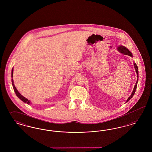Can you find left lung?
I'll return each instance as SVG.
<instances>
[{"instance_id": "obj_1", "label": "left lung", "mask_w": 152, "mask_h": 152, "mask_svg": "<svg viewBox=\"0 0 152 152\" xmlns=\"http://www.w3.org/2000/svg\"><path fill=\"white\" fill-rule=\"evenodd\" d=\"M117 50L119 51L120 53H123V55H128L130 57H133V55L132 53V52L128 50V49L127 48H126L125 47L123 46V45H119L118 47H117ZM133 64H134V68H135V70H136V72L137 73V81H136V83L134 86V87L133 88V91L132 93V94L130 95V96L128 97V99H127V100L126 101V102H128L129 101V100H130L132 97L133 96V95L135 94L136 92V88H137V86L138 81V69L137 65L136 64V63H133Z\"/></svg>"}]
</instances>
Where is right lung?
Returning <instances> with one entry per match:
<instances>
[{
  "label": "right lung",
  "instance_id": "add662e5",
  "mask_svg": "<svg viewBox=\"0 0 152 152\" xmlns=\"http://www.w3.org/2000/svg\"><path fill=\"white\" fill-rule=\"evenodd\" d=\"M13 72H14V68H12V71H11V77H12H12H13ZM11 81H12V87H13V88H14V90L15 92V94H16V95L22 101H23L24 102L27 103V104H28V105L31 104V102L30 100H28L27 99H26V97H24V96H23L22 94H20L18 92V91L17 90V89L16 88V87L15 86L13 79H11Z\"/></svg>",
  "mask_w": 152,
  "mask_h": 152
}]
</instances>
